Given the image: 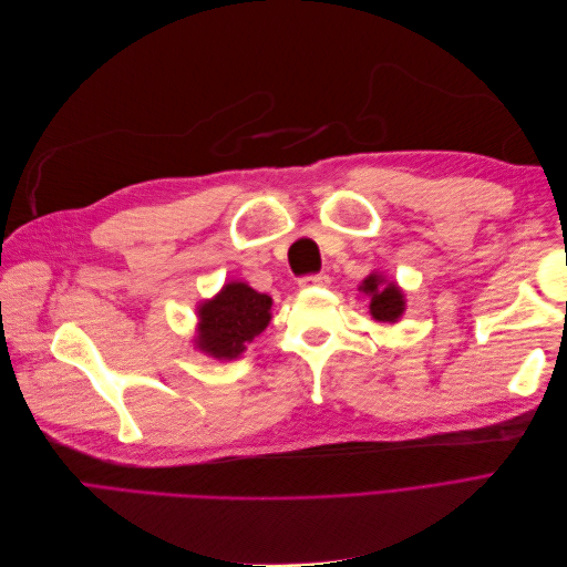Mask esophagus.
Listing matches in <instances>:
<instances>
[{"label":"esophagus","mask_w":567,"mask_h":567,"mask_svg":"<svg viewBox=\"0 0 567 567\" xmlns=\"http://www.w3.org/2000/svg\"><path fill=\"white\" fill-rule=\"evenodd\" d=\"M312 286H329V277L323 271L319 274H307V277L300 279V288H312Z\"/></svg>","instance_id":"obj_1"}]
</instances>
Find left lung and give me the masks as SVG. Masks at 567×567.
Instances as JSON below:
<instances>
[{
	"label": "left lung",
	"mask_w": 567,
	"mask_h": 567,
	"mask_svg": "<svg viewBox=\"0 0 567 567\" xmlns=\"http://www.w3.org/2000/svg\"><path fill=\"white\" fill-rule=\"evenodd\" d=\"M362 293H367L371 298L369 302V312L375 321L383 323H394L400 321V317L404 315V293L402 288L394 281H385L383 274L373 271L359 286Z\"/></svg>",
	"instance_id": "obj_1"
}]
</instances>
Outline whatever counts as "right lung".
Listing matches in <instances>:
<instances>
[{
    "label": "right lung",
    "mask_w": 567,
    "mask_h": 567,
    "mask_svg": "<svg viewBox=\"0 0 567 567\" xmlns=\"http://www.w3.org/2000/svg\"><path fill=\"white\" fill-rule=\"evenodd\" d=\"M271 321V298L244 281H229L198 305L196 348L215 359H234Z\"/></svg>",
    "instance_id": "obj_1"
}]
</instances>
